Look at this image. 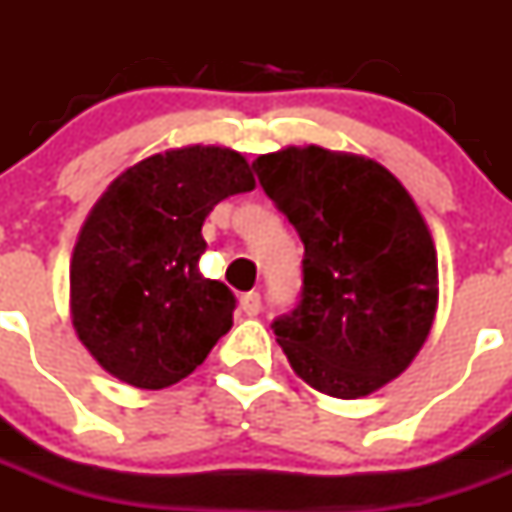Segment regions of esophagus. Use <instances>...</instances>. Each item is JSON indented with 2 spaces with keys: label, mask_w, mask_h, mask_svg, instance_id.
<instances>
[{
  "label": "esophagus",
  "mask_w": 512,
  "mask_h": 512,
  "mask_svg": "<svg viewBox=\"0 0 512 512\" xmlns=\"http://www.w3.org/2000/svg\"><path fill=\"white\" fill-rule=\"evenodd\" d=\"M241 310L246 312V315H259L261 312V295L259 292H246V295L241 297Z\"/></svg>",
  "instance_id": "esophagus-1"
}]
</instances>
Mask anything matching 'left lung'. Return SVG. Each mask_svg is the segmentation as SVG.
I'll use <instances>...</instances> for the list:
<instances>
[{"instance_id":"8db88e82","label":"left lung","mask_w":512,"mask_h":512,"mask_svg":"<svg viewBox=\"0 0 512 512\" xmlns=\"http://www.w3.org/2000/svg\"><path fill=\"white\" fill-rule=\"evenodd\" d=\"M253 169L305 243L300 300L271 323L292 369L341 400L400 377L438 300L436 248L408 189L372 158L318 146Z\"/></svg>"}]
</instances>
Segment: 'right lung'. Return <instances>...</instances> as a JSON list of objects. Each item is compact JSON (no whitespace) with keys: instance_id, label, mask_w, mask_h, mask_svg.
I'll return each mask as SVG.
<instances>
[{"instance_id":"obj_1","label":"right lung","mask_w":512,"mask_h":512,"mask_svg":"<svg viewBox=\"0 0 512 512\" xmlns=\"http://www.w3.org/2000/svg\"><path fill=\"white\" fill-rule=\"evenodd\" d=\"M253 187L241 153L189 146L130 166L99 197L71 259V320L112 377L169 387L228 333L235 295L200 271L202 225Z\"/></svg>"}]
</instances>
